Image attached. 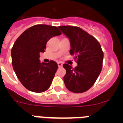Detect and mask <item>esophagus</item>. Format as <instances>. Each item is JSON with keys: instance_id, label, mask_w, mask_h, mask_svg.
<instances>
[{"instance_id": "1", "label": "esophagus", "mask_w": 123, "mask_h": 123, "mask_svg": "<svg viewBox=\"0 0 123 123\" xmlns=\"http://www.w3.org/2000/svg\"><path fill=\"white\" fill-rule=\"evenodd\" d=\"M58 67H59V68H60V67H62L63 66V64H62V63H61V62H58Z\"/></svg>"}]
</instances>
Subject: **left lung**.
I'll return each mask as SVG.
<instances>
[{
    "label": "left lung",
    "mask_w": 123,
    "mask_h": 123,
    "mask_svg": "<svg viewBox=\"0 0 123 123\" xmlns=\"http://www.w3.org/2000/svg\"><path fill=\"white\" fill-rule=\"evenodd\" d=\"M69 39V53L74 56L78 66L73 68L63 64L67 73L63 77L65 86L74 93H82L89 90L96 81L102 68L104 53L100 44L95 37L79 27H58Z\"/></svg>",
    "instance_id": "1"
}]
</instances>
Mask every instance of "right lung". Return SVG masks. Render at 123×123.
Masks as SVG:
<instances>
[{
    "mask_svg": "<svg viewBox=\"0 0 123 123\" xmlns=\"http://www.w3.org/2000/svg\"><path fill=\"white\" fill-rule=\"evenodd\" d=\"M62 34L55 26L34 25L24 31L14 43L12 60L14 71L23 86L34 92H43L50 87L58 65L51 60L41 63L39 54L45 52L50 38Z\"/></svg>",
    "mask_w": 123,
    "mask_h": 123,
    "instance_id": "1",
    "label": "right lung"
}]
</instances>
